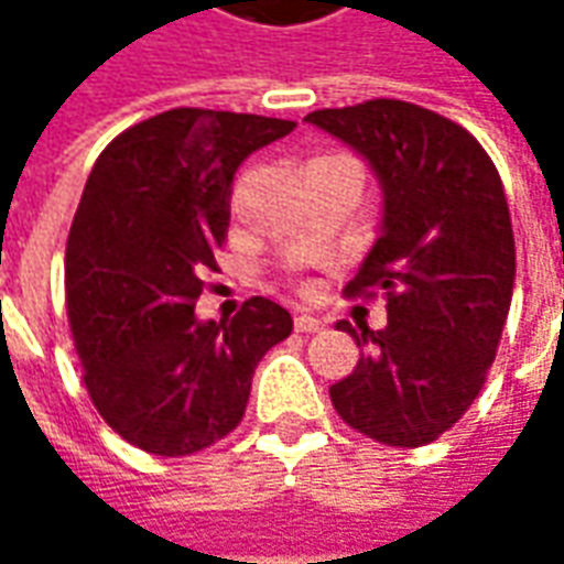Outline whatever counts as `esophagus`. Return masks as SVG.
<instances>
[{
  "instance_id": "esophagus-1",
  "label": "esophagus",
  "mask_w": 564,
  "mask_h": 564,
  "mask_svg": "<svg viewBox=\"0 0 564 564\" xmlns=\"http://www.w3.org/2000/svg\"><path fill=\"white\" fill-rule=\"evenodd\" d=\"M323 326H326V323H323L319 316H311V314L294 316V329H297V333H319Z\"/></svg>"
}]
</instances>
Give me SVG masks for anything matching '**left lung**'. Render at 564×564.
<instances>
[{
    "label": "left lung",
    "mask_w": 564,
    "mask_h": 564,
    "mask_svg": "<svg viewBox=\"0 0 564 564\" xmlns=\"http://www.w3.org/2000/svg\"><path fill=\"white\" fill-rule=\"evenodd\" d=\"M311 124L355 147L382 185V226L348 297H386L358 329V367L329 389L338 417L395 448L440 440L480 395L514 289L502 178L458 121L404 99L316 109Z\"/></svg>",
    "instance_id": "1"
}]
</instances>
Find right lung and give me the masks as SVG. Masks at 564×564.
<instances>
[{
  "label": "right lung",
  "instance_id": "add662e5",
  "mask_svg": "<svg viewBox=\"0 0 564 564\" xmlns=\"http://www.w3.org/2000/svg\"><path fill=\"white\" fill-rule=\"evenodd\" d=\"M289 131L294 121L169 109L121 131L84 185L65 248L72 338L99 417L150 455L228 436L260 358L292 336V314L270 297L228 323L194 314L238 165Z\"/></svg>",
  "mask_w": 564,
  "mask_h": 564
}]
</instances>
